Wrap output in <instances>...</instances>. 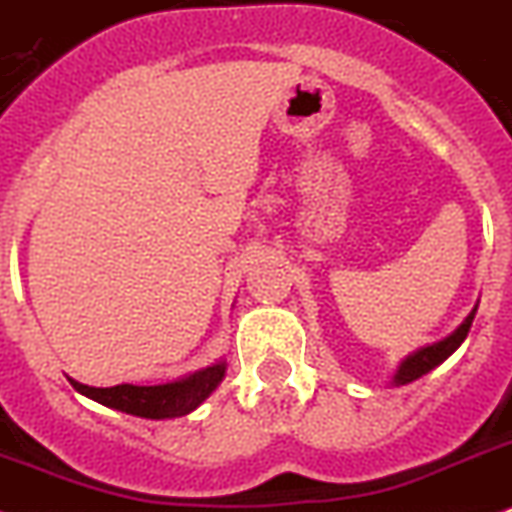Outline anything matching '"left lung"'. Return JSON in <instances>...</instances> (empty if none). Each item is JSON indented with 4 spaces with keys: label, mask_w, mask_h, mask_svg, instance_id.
<instances>
[{
    "label": "left lung",
    "mask_w": 512,
    "mask_h": 512,
    "mask_svg": "<svg viewBox=\"0 0 512 512\" xmlns=\"http://www.w3.org/2000/svg\"><path fill=\"white\" fill-rule=\"evenodd\" d=\"M474 316H476V308L471 310L469 316H466V321L461 323V326H458L453 334H448L445 339H440V342H435V344L419 347L417 352H412V355L406 357V360H401L399 370H396V375H393V386H406V383L417 381V378H422V375H427L430 370L438 368L440 362L448 360V357H451L453 352L461 347V344H464Z\"/></svg>",
    "instance_id": "8db88e82"
}]
</instances>
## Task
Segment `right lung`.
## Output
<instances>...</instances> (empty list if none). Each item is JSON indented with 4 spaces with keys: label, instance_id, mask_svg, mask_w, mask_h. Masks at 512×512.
Returning <instances> with one entry per match:
<instances>
[{
    "label": "right lung",
    "instance_id": "right-lung-1",
    "mask_svg": "<svg viewBox=\"0 0 512 512\" xmlns=\"http://www.w3.org/2000/svg\"><path fill=\"white\" fill-rule=\"evenodd\" d=\"M225 362H214L209 368L189 373L186 378H178L173 383H160V386H134V383H121L111 388H93L85 383H77L69 378L74 391H80L87 399L98 401L103 406L119 409V412L134 414L144 419H173L186 417L209 399V393L220 386L225 378Z\"/></svg>",
    "mask_w": 512,
    "mask_h": 512
}]
</instances>
